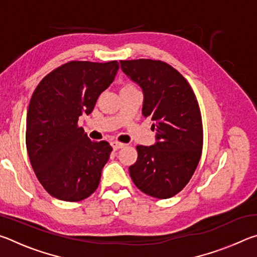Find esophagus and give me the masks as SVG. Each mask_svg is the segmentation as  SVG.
I'll return each mask as SVG.
<instances>
[{"instance_id":"1","label":"esophagus","mask_w":257,"mask_h":257,"mask_svg":"<svg viewBox=\"0 0 257 257\" xmlns=\"http://www.w3.org/2000/svg\"><path fill=\"white\" fill-rule=\"evenodd\" d=\"M111 145H112L113 150H114V151H118V150L123 149V147H124V144H122V143H119V142H115V141L112 142Z\"/></svg>"}]
</instances>
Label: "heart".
<instances>
[{"label":"heart","mask_w":257,"mask_h":257,"mask_svg":"<svg viewBox=\"0 0 257 257\" xmlns=\"http://www.w3.org/2000/svg\"><path fill=\"white\" fill-rule=\"evenodd\" d=\"M125 87H132V86H125Z\"/></svg>","instance_id":"1"}]
</instances>
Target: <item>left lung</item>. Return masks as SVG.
<instances>
[{
  "mask_svg": "<svg viewBox=\"0 0 257 257\" xmlns=\"http://www.w3.org/2000/svg\"><path fill=\"white\" fill-rule=\"evenodd\" d=\"M120 66L141 87L142 113L153 121L155 132L153 145L137 146L130 177L143 193L170 198L188 184L201 159L203 128L197 99L185 78L162 61H120Z\"/></svg>",
  "mask_w": 257,
  "mask_h": 257,
  "instance_id": "1",
  "label": "left lung"
}]
</instances>
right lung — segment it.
I'll list each match as a JSON object with an SVG mask.
<instances>
[{
	"label": "right lung",
	"instance_id": "add662e5",
	"mask_svg": "<svg viewBox=\"0 0 257 257\" xmlns=\"http://www.w3.org/2000/svg\"><path fill=\"white\" fill-rule=\"evenodd\" d=\"M119 63L71 61L44 77L35 89L27 112L26 145L38 180L52 196L79 202L98 187L112 147L92 142L78 127L108 88Z\"/></svg>",
	"mask_w": 257,
	"mask_h": 257
}]
</instances>
